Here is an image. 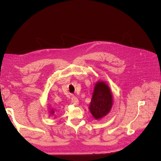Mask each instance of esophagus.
Returning <instances> with one entry per match:
<instances>
[{
    "label": "esophagus",
    "mask_w": 161,
    "mask_h": 161,
    "mask_svg": "<svg viewBox=\"0 0 161 161\" xmlns=\"http://www.w3.org/2000/svg\"><path fill=\"white\" fill-rule=\"evenodd\" d=\"M71 102H72V103L74 105H77L79 104V100L78 99H77L75 96H71Z\"/></svg>",
    "instance_id": "1"
}]
</instances>
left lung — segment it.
Segmentation results:
<instances>
[{"mask_svg": "<svg viewBox=\"0 0 161 161\" xmlns=\"http://www.w3.org/2000/svg\"><path fill=\"white\" fill-rule=\"evenodd\" d=\"M112 103V96L108 86L102 81L97 83L90 105L92 115L96 119L103 117L111 110Z\"/></svg>", "mask_w": 161, "mask_h": 161, "instance_id": "obj_1", "label": "left lung"}]
</instances>
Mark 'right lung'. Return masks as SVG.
I'll use <instances>...</instances> for the list:
<instances>
[{
    "label": "right lung",
    "instance_id": "1",
    "mask_svg": "<svg viewBox=\"0 0 161 161\" xmlns=\"http://www.w3.org/2000/svg\"><path fill=\"white\" fill-rule=\"evenodd\" d=\"M51 112H52V114H53V109H52V110H51Z\"/></svg>",
    "mask_w": 161,
    "mask_h": 161
}]
</instances>
